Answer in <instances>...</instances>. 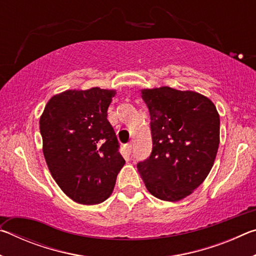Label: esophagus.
Here are the masks:
<instances>
[{
    "mask_svg": "<svg viewBox=\"0 0 256 256\" xmlns=\"http://www.w3.org/2000/svg\"><path fill=\"white\" fill-rule=\"evenodd\" d=\"M131 151H132V146L131 144H125L124 146V154L126 156L131 154Z\"/></svg>",
    "mask_w": 256,
    "mask_h": 256,
    "instance_id": "obj_1",
    "label": "esophagus"
}]
</instances>
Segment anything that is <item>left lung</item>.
<instances>
[{
	"instance_id": "left-lung-1",
	"label": "left lung",
	"mask_w": 256,
	"mask_h": 256,
	"mask_svg": "<svg viewBox=\"0 0 256 256\" xmlns=\"http://www.w3.org/2000/svg\"><path fill=\"white\" fill-rule=\"evenodd\" d=\"M150 112L152 152L138 164L146 188L162 201L176 202L200 186L214 166L220 142L218 110L192 90L142 89Z\"/></svg>"
}]
</instances>
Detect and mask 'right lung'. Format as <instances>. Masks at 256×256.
<instances>
[{
  "label": "right lung",
  "instance_id": "obj_1",
  "mask_svg": "<svg viewBox=\"0 0 256 256\" xmlns=\"http://www.w3.org/2000/svg\"><path fill=\"white\" fill-rule=\"evenodd\" d=\"M115 90L94 86L52 97L40 120L42 152L56 183L80 204L110 196L125 160L107 120Z\"/></svg>",
  "mask_w": 256,
  "mask_h": 256
}]
</instances>
